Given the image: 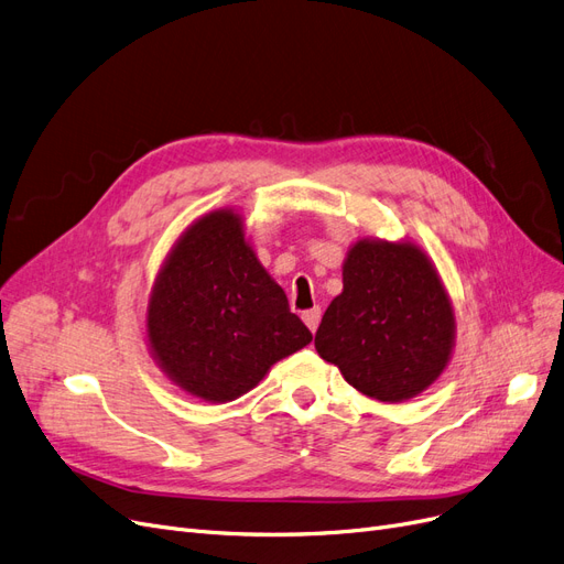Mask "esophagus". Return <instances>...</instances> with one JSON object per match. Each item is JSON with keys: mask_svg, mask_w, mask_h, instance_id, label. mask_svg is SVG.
Returning <instances> with one entry per match:
<instances>
[{"mask_svg": "<svg viewBox=\"0 0 564 564\" xmlns=\"http://www.w3.org/2000/svg\"><path fill=\"white\" fill-rule=\"evenodd\" d=\"M302 321L306 323V327H308L311 332H316V329H318V323H321V308H318V306H314V308L304 311V314H302Z\"/></svg>", "mask_w": 564, "mask_h": 564, "instance_id": "esophagus-1", "label": "esophagus"}]
</instances>
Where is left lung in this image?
Wrapping results in <instances>:
<instances>
[{
  "mask_svg": "<svg viewBox=\"0 0 564 564\" xmlns=\"http://www.w3.org/2000/svg\"><path fill=\"white\" fill-rule=\"evenodd\" d=\"M344 290L329 302L316 350L379 402H406L442 377L455 346V308L425 250L411 241H352Z\"/></svg>",
  "mask_w": 564,
  "mask_h": 564,
  "instance_id": "left-lung-1",
  "label": "left lung"
}]
</instances>
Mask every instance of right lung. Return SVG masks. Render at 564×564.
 Wrapping results in <instances>:
<instances>
[{
    "mask_svg": "<svg viewBox=\"0 0 564 564\" xmlns=\"http://www.w3.org/2000/svg\"><path fill=\"white\" fill-rule=\"evenodd\" d=\"M308 341L250 246L241 212L214 208L183 229L145 306V344L166 379L202 402L225 404Z\"/></svg>",
    "mask_w": 564,
    "mask_h": 564,
    "instance_id": "add662e5",
    "label": "right lung"
}]
</instances>
